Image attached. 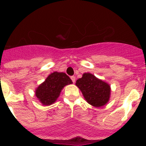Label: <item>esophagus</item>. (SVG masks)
<instances>
[{
  "instance_id": "obj_1",
  "label": "esophagus",
  "mask_w": 146,
  "mask_h": 146,
  "mask_svg": "<svg viewBox=\"0 0 146 146\" xmlns=\"http://www.w3.org/2000/svg\"><path fill=\"white\" fill-rule=\"evenodd\" d=\"M70 79H71L73 83L76 82V77H75V76H71V77H70Z\"/></svg>"
}]
</instances>
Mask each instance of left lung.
I'll return each mask as SVG.
<instances>
[{
  "label": "left lung",
  "instance_id": "1",
  "mask_svg": "<svg viewBox=\"0 0 146 146\" xmlns=\"http://www.w3.org/2000/svg\"><path fill=\"white\" fill-rule=\"evenodd\" d=\"M76 85L82 92L86 101L95 107L104 106L109 102L111 88L110 85L90 73H83Z\"/></svg>",
  "mask_w": 146,
  "mask_h": 146
}]
</instances>
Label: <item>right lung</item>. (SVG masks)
Segmentation results:
<instances>
[{
    "label": "right lung",
    "mask_w": 146,
    "mask_h": 146,
    "mask_svg": "<svg viewBox=\"0 0 146 146\" xmlns=\"http://www.w3.org/2000/svg\"><path fill=\"white\" fill-rule=\"evenodd\" d=\"M72 83V80L65 73L54 72L36 88L35 95L43 105H50L59 97L64 86Z\"/></svg>",
    "instance_id": "obj_1"
}]
</instances>
